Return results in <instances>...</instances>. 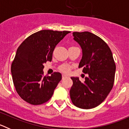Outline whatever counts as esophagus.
Returning a JSON list of instances; mask_svg holds the SVG:
<instances>
[{
    "label": "esophagus",
    "mask_w": 129,
    "mask_h": 129,
    "mask_svg": "<svg viewBox=\"0 0 129 129\" xmlns=\"http://www.w3.org/2000/svg\"><path fill=\"white\" fill-rule=\"evenodd\" d=\"M66 75H65V74H62V79H63V78H66Z\"/></svg>",
    "instance_id": "1"
}]
</instances>
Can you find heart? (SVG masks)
<instances>
[{"instance_id": "b5f03b06", "label": "heart", "mask_w": 129, "mask_h": 129, "mask_svg": "<svg viewBox=\"0 0 129 129\" xmlns=\"http://www.w3.org/2000/svg\"><path fill=\"white\" fill-rule=\"evenodd\" d=\"M60 69L62 72H63V73H69V71H70V67L69 66H67V65H63V66H61Z\"/></svg>"}]
</instances>
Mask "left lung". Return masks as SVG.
<instances>
[{
  "mask_svg": "<svg viewBox=\"0 0 129 129\" xmlns=\"http://www.w3.org/2000/svg\"><path fill=\"white\" fill-rule=\"evenodd\" d=\"M74 39L82 49L79 68L88 74L81 82L71 77L70 90L72 103L81 109H92L105 100L113 86L116 65L110 48L101 37L89 32L73 33Z\"/></svg>",
  "mask_w": 129,
  "mask_h": 129,
  "instance_id": "1",
  "label": "left lung"
}]
</instances>
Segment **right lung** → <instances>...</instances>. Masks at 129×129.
Segmentation results:
<instances>
[{
  "instance_id": "obj_1",
  "label": "right lung",
  "mask_w": 129,
  "mask_h": 129,
  "mask_svg": "<svg viewBox=\"0 0 129 129\" xmlns=\"http://www.w3.org/2000/svg\"><path fill=\"white\" fill-rule=\"evenodd\" d=\"M69 32L43 30L28 36L18 47L11 71L16 90L26 103L39 105L52 97L62 74L55 72L44 76L43 64L51 62L55 46Z\"/></svg>"
}]
</instances>
